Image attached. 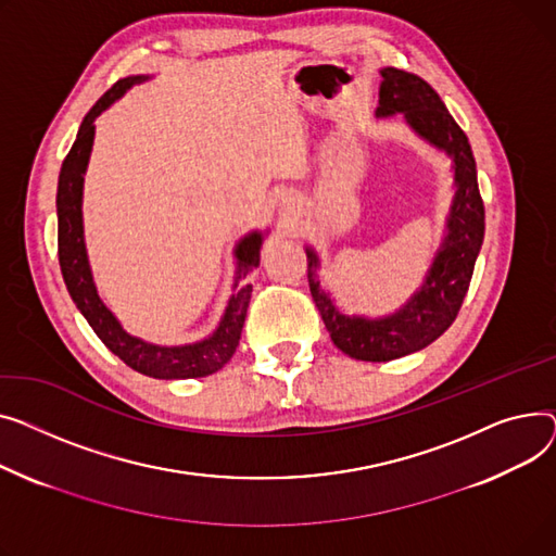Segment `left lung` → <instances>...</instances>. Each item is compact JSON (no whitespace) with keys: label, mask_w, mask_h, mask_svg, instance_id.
Masks as SVG:
<instances>
[{"label":"left lung","mask_w":556,"mask_h":556,"mask_svg":"<svg viewBox=\"0 0 556 556\" xmlns=\"http://www.w3.org/2000/svg\"><path fill=\"white\" fill-rule=\"evenodd\" d=\"M377 116L404 114L413 132L444 150L453 161L455 194L446 217V236L421 287L395 314L383 318L348 316L320 287L318 255L307 253V280L334 345L358 362H393L442 337L458 316L484 238V206L478 190L476 159L467 135L453 121L438 91L415 74L383 67Z\"/></svg>","instance_id":"8db88e82"}]
</instances>
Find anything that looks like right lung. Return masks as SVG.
Masks as SVG:
<instances>
[{
  "mask_svg": "<svg viewBox=\"0 0 556 556\" xmlns=\"http://www.w3.org/2000/svg\"><path fill=\"white\" fill-rule=\"evenodd\" d=\"M148 80V76H129L118 80L112 89H108L96 105L87 112L80 123L76 141L62 161L60 179H58V260L64 285L70 289L80 314L91 325V330L98 334L118 358L129 368L154 377V379H194L206 377L224 368L228 358L233 356L242 328L247 318V307L251 301L253 287L240 282L260 265V247H263V233L253 231L244 236L236 244L238 271L233 282V293L228 299L224 316L217 325V330L198 343L186 345H154L139 337L127 334L118 318L105 307L93 285V276L89 269L87 249H85V231H83V184L85 170L89 163L91 146H93V121L101 116L114 101L137 83Z\"/></svg>",
  "mask_w": 556,
  "mask_h": 556,
  "instance_id": "obj_1",
  "label": "right lung"
}]
</instances>
